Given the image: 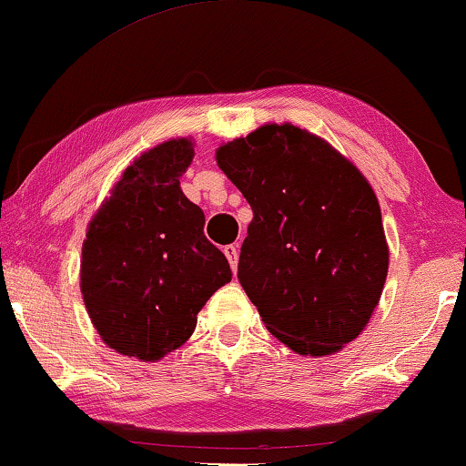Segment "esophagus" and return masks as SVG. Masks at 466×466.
<instances>
[{"label": "esophagus", "mask_w": 466, "mask_h": 466, "mask_svg": "<svg viewBox=\"0 0 466 466\" xmlns=\"http://www.w3.org/2000/svg\"><path fill=\"white\" fill-rule=\"evenodd\" d=\"M224 255L228 257V261H230V268L236 273V269H238V248H236L234 245H228V247H224Z\"/></svg>", "instance_id": "1"}]
</instances>
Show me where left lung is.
Returning a JSON list of instances; mask_svg holds the SVG:
<instances>
[{
    "instance_id": "left-lung-1",
    "label": "left lung",
    "mask_w": 466,
    "mask_h": 466,
    "mask_svg": "<svg viewBox=\"0 0 466 466\" xmlns=\"http://www.w3.org/2000/svg\"><path fill=\"white\" fill-rule=\"evenodd\" d=\"M253 209L238 279L268 329L299 354L352 342L388 276L380 203L326 140L268 124L218 149Z\"/></svg>"
}]
</instances>
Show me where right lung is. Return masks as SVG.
<instances>
[{
	"mask_svg": "<svg viewBox=\"0 0 466 466\" xmlns=\"http://www.w3.org/2000/svg\"><path fill=\"white\" fill-rule=\"evenodd\" d=\"M193 161L178 138L140 155L88 226L80 290L99 336L114 350L157 360L182 346L197 313L232 279L207 240L205 213L180 190Z\"/></svg>",
	"mask_w": 466,
	"mask_h": 466,
	"instance_id": "add662e5",
	"label": "right lung"
}]
</instances>
